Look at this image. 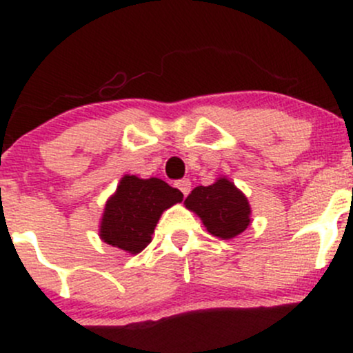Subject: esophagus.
<instances>
[{"label":"esophagus","mask_w":353,"mask_h":353,"mask_svg":"<svg viewBox=\"0 0 353 353\" xmlns=\"http://www.w3.org/2000/svg\"><path fill=\"white\" fill-rule=\"evenodd\" d=\"M176 185H177V189H179L181 192L184 194V196H188V194L190 192V181H189V179H181V181H177Z\"/></svg>","instance_id":"obj_1"}]
</instances>
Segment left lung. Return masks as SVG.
Masks as SVG:
<instances>
[{
    "label": "left lung",
    "instance_id": "1",
    "mask_svg": "<svg viewBox=\"0 0 353 353\" xmlns=\"http://www.w3.org/2000/svg\"><path fill=\"white\" fill-rule=\"evenodd\" d=\"M201 217L212 236L232 239L250 225V205L244 194L225 177L210 185H197L184 201Z\"/></svg>",
    "mask_w": 353,
    "mask_h": 353
}]
</instances>
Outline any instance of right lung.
I'll return each instance as SVG.
<instances>
[{"label": "right lung", "mask_w": 353, "mask_h": 353, "mask_svg": "<svg viewBox=\"0 0 353 353\" xmlns=\"http://www.w3.org/2000/svg\"><path fill=\"white\" fill-rule=\"evenodd\" d=\"M179 189L151 177L124 176L104 208L99 236L104 242L129 254H139L151 242L161 214L182 201Z\"/></svg>", "instance_id": "add662e5"}]
</instances>
